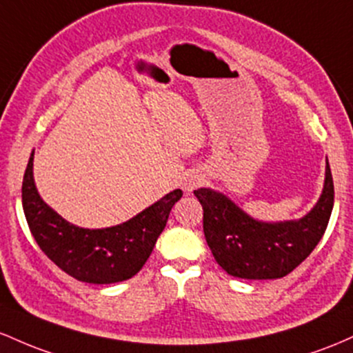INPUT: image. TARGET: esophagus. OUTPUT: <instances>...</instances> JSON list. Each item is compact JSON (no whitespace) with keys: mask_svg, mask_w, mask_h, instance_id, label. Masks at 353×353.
<instances>
[{"mask_svg":"<svg viewBox=\"0 0 353 353\" xmlns=\"http://www.w3.org/2000/svg\"><path fill=\"white\" fill-rule=\"evenodd\" d=\"M200 183H201V178H198L196 175H188L183 180V190L185 192H193V190H195Z\"/></svg>","mask_w":353,"mask_h":353,"instance_id":"34e87169","label":"esophagus"}]
</instances>
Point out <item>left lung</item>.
Returning a JSON list of instances; mask_svg holds the SVG:
<instances>
[{
    "instance_id": "8db88e82",
    "label": "left lung",
    "mask_w": 353,
    "mask_h": 353,
    "mask_svg": "<svg viewBox=\"0 0 353 353\" xmlns=\"http://www.w3.org/2000/svg\"><path fill=\"white\" fill-rule=\"evenodd\" d=\"M203 207V232L216 263L247 280L282 279L314 252L325 233L334 208V178L327 161L320 200L303 219L280 223L253 220L227 196L195 190Z\"/></svg>"
}]
</instances>
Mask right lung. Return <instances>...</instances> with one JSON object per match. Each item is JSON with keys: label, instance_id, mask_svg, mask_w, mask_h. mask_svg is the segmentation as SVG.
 <instances>
[{"label": "right lung", "instance_id": "right-lung-1", "mask_svg": "<svg viewBox=\"0 0 353 353\" xmlns=\"http://www.w3.org/2000/svg\"><path fill=\"white\" fill-rule=\"evenodd\" d=\"M181 195L173 190L125 223L88 230L68 223L41 200L33 180V153L21 187L23 210L38 247L70 276L97 285L123 282L141 270Z\"/></svg>", "mask_w": 353, "mask_h": 353}]
</instances>
